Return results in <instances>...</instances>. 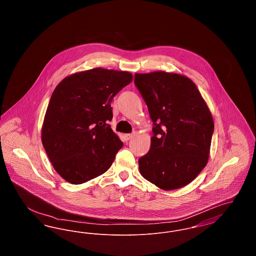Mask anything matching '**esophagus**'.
Wrapping results in <instances>:
<instances>
[{"label":"esophagus","instance_id":"1","mask_svg":"<svg viewBox=\"0 0 256 256\" xmlns=\"http://www.w3.org/2000/svg\"><path fill=\"white\" fill-rule=\"evenodd\" d=\"M132 136H134V134H126L124 135V139H126V141H128V140H130Z\"/></svg>","mask_w":256,"mask_h":256}]
</instances>
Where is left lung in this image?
Masks as SVG:
<instances>
[{
    "label": "left lung",
    "instance_id": "1",
    "mask_svg": "<svg viewBox=\"0 0 256 256\" xmlns=\"http://www.w3.org/2000/svg\"><path fill=\"white\" fill-rule=\"evenodd\" d=\"M134 84L146 102L154 136L139 158L144 178L163 190L192 182L209 158L214 122L195 84L180 74H135Z\"/></svg>",
    "mask_w": 256,
    "mask_h": 256
}]
</instances>
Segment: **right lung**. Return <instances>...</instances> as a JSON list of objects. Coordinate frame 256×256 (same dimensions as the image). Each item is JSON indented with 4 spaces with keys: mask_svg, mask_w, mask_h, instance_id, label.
I'll use <instances>...</instances> for the list:
<instances>
[{
    "mask_svg": "<svg viewBox=\"0 0 256 256\" xmlns=\"http://www.w3.org/2000/svg\"><path fill=\"white\" fill-rule=\"evenodd\" d=\"M132 80L124 71L94 68L73 74L56 87L41 139L62 178L82 184L108 170L122 142L108 122L111 102Z\"/></svg>",
    "mask_w": 256,
    "mask_h": 256,
    "instance_id": "1",
    "label": "right lung"
}]
</instances>
